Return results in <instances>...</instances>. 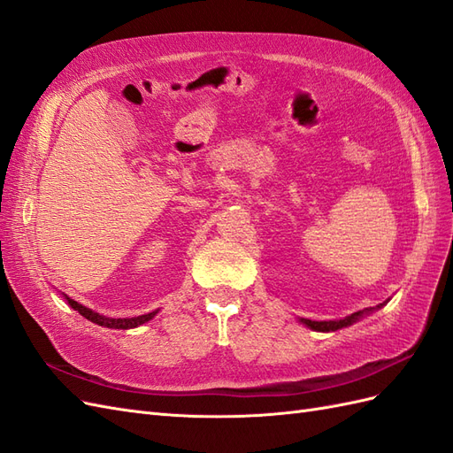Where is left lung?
<instances>
[{"instance_id": "left-lung-1", "label": "left lung", "mask_w": 453, "mask_h": 453, "mask_svg": "<svg viewBox=\"0 0 453 453\" xmlns=\"http://www.w3.org/2000/svg\"><path fill=\"white\" fill-rule=\"evenodd\" d=\"M365 311H371V308L367 310H359V311H354L352 316H346L344 319H337V321H311V319H300L303 323H306V326L310 329L314 331H337V329H342L346 326H350V323H354L356 319L362 318Z\"/></svg>"}]
</instances>
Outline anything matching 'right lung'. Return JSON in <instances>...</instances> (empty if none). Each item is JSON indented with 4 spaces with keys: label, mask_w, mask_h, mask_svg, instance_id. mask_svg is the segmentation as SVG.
Wrapping results in <instances>:
<instances>
[{
    "label": "right lung",
    "mask_w": 453,
    "mask_h": 453,
    "mask_svg": "<svg viewBox=\"0 0 453 453\" xmlns=\"http://www.w3.org/2000/svg\"><path fill=\"white\" fill-rule=\"evenodd\" d=\"M66 300H68V304H71L74 310H78L80 314H82L86 319L94 321V323H97V326H103V327H111V329H134V327H137V326H142V323H145V321H149V319H153L155 314H157V311H150V314L137 316V318H119V319H114V318L99 316L97 311H91L89 308H86V306H82V304H78L76 300H73V298L66 296Z\"/></svg>",
    "instance_id": "1"
}]
</instances>
